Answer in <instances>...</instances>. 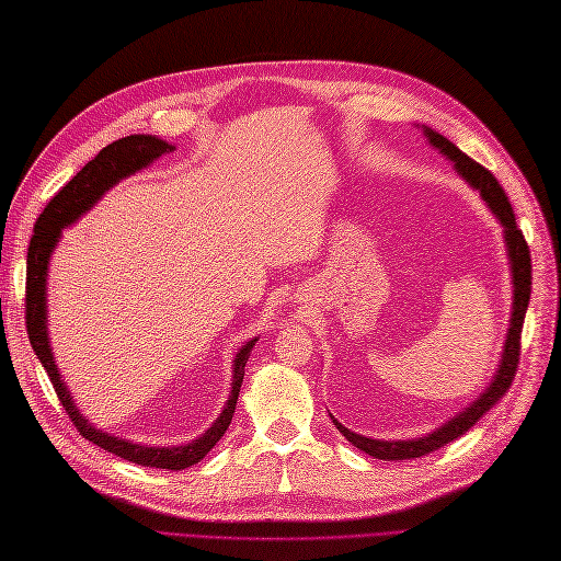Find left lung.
I'll return each mask as SVG.
<instances>
[{"mask_svg":"<svg viewBox=\"0 0 561 561\" xmlns=\"http://www.w3.org/2000/svg\"><path fill=\"white\" fill-rule=\"evenodd\" d=\"M426 135L433 147H437L447 159L454 161L456 173L461 175L472 190H478L482 194V198L486 201V206L491 208L499 217V222L505 229V243H507V254H511V268H513V318H511V330H507V339L503 346V360L499 365V371L491 379V383L486 386L484 393L474 400L470 407L461 414H456L451 421H447L445 426H439L437 431H433L426 437H416V439H371L365 435L353 433L348 428H344L334 416V426L339 428L351 445L358 447L360 451L375 456V458H383V461H404V458H419L426 456L439 447H445L449 443H454L456 437H461L466 431H470L474 423H478L491 407H494L505 393L507 388L513 386V379L517 375V365H519V339H522V325H524V316H526V307H529V297H531V254H529V245L524 241L522 229H517L515 222V213L511 201H507L503 186L499 184V180L491 175V171H486L484 165H480L478 161H472L468 154H463L454 142H449L445 135H439L431 128H426Z\"/></svg>","mask_w":561,"mask_h":561,"instance_id":"left-lung-1","label":"left lung"}]
</instances>
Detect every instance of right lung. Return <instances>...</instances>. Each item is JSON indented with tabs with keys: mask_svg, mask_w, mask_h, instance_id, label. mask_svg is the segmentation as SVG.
Masks as SVG:
<instances>
[{
	"mask_svg": "<svg viewBox=\"0 0 561 561\" xmlns=\"http://www.w3.org/2000/svg\"><path fill=\"white\" fill-rule=\"evenodd\" d=\"M165 151H173V145H168L159 138H151V135H128V138L107 145L93 161L83 165L81 171L46 203L44 213L37 217L35 233H32V241L27 248L25 325H27L30 344L35 348L50 383L56 388L60 404L65 407L67 416L72 419L79 435H83L89 443L98 447L126 458L130 463L165 468V470H184L198 463L201 458L206 456L227 433L236 410V400L241 396L248 355L257 339H250V342L236 353L231 396L227 400L222 414L217 416V421L206 433H203L198 439H194V443L182 445V447H145V445H133L128 439L98 431L95 426H91L89 419H83L79 414L70 390H67V386L60 379L54 353H50V346H48V330H46V274H48L50 252H54L60 239V231L65 227H70L72 222H77L83 213L91 210L95 206V201L103 196L110 186H114L118 180L142 171V168H147L151 161L163 157Z\"/></svg>",
	"mask_w": 561,
	"mask_h": 561,
	"instance_id": "1",
	"label": "right lung"
}]
</instances>
